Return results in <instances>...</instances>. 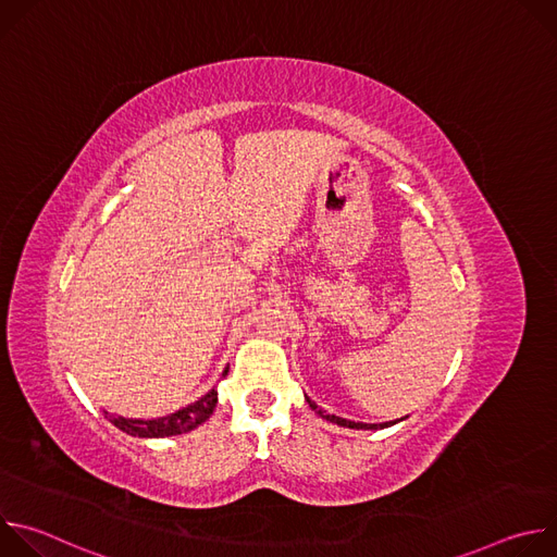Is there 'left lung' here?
Instances as JSON below:
<instances>
[{"instance_id":"left-lung-1","label":"left lung","mask_w":557,"mask_h":557,"mask_svg":"<svg viewBox=\"0 0 557 557\" xmlns=\"http://www.w3.org/2000/svg\"><path fill=\"white\" fill-rule=\"evenodd\" d=\"M306 404L312 408V410H317V406H314V401H310L308 396H306ZM317 414H320L322 419H326V421H331V423H337V425H342V428H350V430H383V428H389V425H394L396 421H387V423H355V421H348V419H342V417H335V414H329V412H324V410H317Z\"/></svg>"}]
</instances>
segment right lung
<instances>
[{"label":"right lung","instance_id":"obj_1","mask_svg":"<svg viewBox=\"0 0 557 557\" xmlns=\"http://www.w3.org/2000/svg\"><path fill=\"white\" fill-rule=\"evenodd\" d=\"M228 372V368L222 372V376ZM218 404V389H209L202 399H198L196 404L161 417V419H125V417H116L106 412V417L110 419V423H114L119 430H123L129 436H138V438H165V436H176V434H185L191 432L194 428L202 425L215 410Z\"/></svg>","mask_w":557,"mask_h":557}]
</instances>
